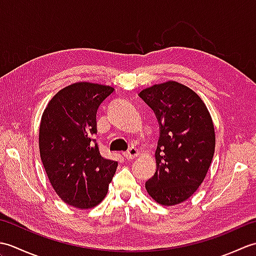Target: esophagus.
Instances as JSON below:
<instances>
[{
  "mask_svg": "<svg viewBox=\"0 0 256 256\" xmlns=\"http://www.w3.org/2000/svg\"><path fill=\"white\" fill-rule=\"evenodd\" d=\"M138 155H140V152H138V148H130L128 152H125V153H123L124 158H126V160L136 158V157H138Z\"/></svg>",
  "mask_w": 256,
  "mask_h": 256,
  "instance_id": "34e87169",
  "label": "esophagus"
}]
</instances>
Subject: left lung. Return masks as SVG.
I'll return each instance as SVG.
<instances>
[{
	"label": "left lung",
	"instance_id": "8db88e82",
	"mask_svg": "<svg viewBox=\"0 0 256 256\" xmlns=\"http://www.w3.org/2000/svg\"><path fill=\"white\" fill-rule=\"evenodd\" d=\"M138 96L160 124L156 172L145 188L162 206L184 202L202 184L214 154L210 113L194 91L176 81L154 84Z\"/></svg>",
	"mask_w": 256,
	"mask_h": 256
}]
</instances>
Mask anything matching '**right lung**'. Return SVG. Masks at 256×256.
<instances>
[{"instance_id":"right-lung-1","label":"right lung","mask_w":256,"mask_h":256,"mask_svg":"<svg viewBox=\"0 0 256 256\" xmlns=\"http://www.w3.org/2000/svg\"><path fill=\"white\" fill-rule=\"evenodd\" d=\"M114 91L110 86L77 82L54 96L42 113L40 153L48 179L64 202L79 209L99 204L118 162L102 157L96 140V111Z\"/></svg>"}]
</instances>
